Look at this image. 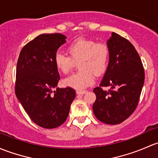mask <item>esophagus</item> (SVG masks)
I'll return each mask as SVG.
<instances>
[{
  "instance_id": "34e87169",
  "label": "esophagus",
  "mask_w": 158,
  "mask_h": 158,
  "mask_svg": "<svg viewBox=\"0 0 158 158\" xmlns=\"http://www.w3.org/2000/svg\"><path fill=\"white\" fill-rule=\"evenodd\" d=\"M87 92V90H77L76 91V94H77V95H83V94H86Z\"/></svg>"
}]
</instances>
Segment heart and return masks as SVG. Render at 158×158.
Returning a JSON list of instances; mask_svg holds the SVG:
<instances>
[{"mask_svg": "<svg viewBox=\"0 0 158 158\" xmlns=\"http://www.w3.org/2000/svg\"><path fill=\"white\" fill-rule=\"evenodd\" d=\"M69 56L57 52L54 57L56 68L63 74H68L78 63L81 71L64 80V84L81 90L92 85L95 74L100 75L106 69L110 58V48L103 42L95 43L93 40L79 39L67 47Z\"/></svg>", "mask_w": 158, "mask_h": 158, "instance_id": "1", "label": "heart"}]
</instances>
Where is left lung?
Here are the masks:
<instances>
[{"label": "left lung", "mask_w": 158, "mask_h": 158, "mask_svg": "<svg viewBox=\"0 0 158 158\" xmlns=\"http://www.w3.org/2000/svg\"><path fill=\"white\" fill-rule=\"evenodd\" d=\"M110 58L100 87H95L93 105L95 116L102 123H123L135 110L144 82V71L139 53L126 39L115 32L107 40ZM102 86H111L103 91Z\"/></svg>", "instance_id": "1"}]
</instances>
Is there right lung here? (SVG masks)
Returning a JSON list of instances; mask_svg holds the SVG:
<instances>
[{
  "label": "right lung",
  "instance_id": "obj_1",
  "mask_svg": "<svg viewBox=\"0 0 158 158\" xmlns=\"http://www.w3.org/2000/svg\"><path fill=\"white\" fill-rule=\"evenodd\" d=\"M65 40L61 33L41 34L22 48L17 61L16 96L32 121L44 128L62 125L75 98L71 87L53 91L60 80L54 57Z\"/></svg>",
  "mask_w": 158,
  "mask_h": 158
}]
</instances>
